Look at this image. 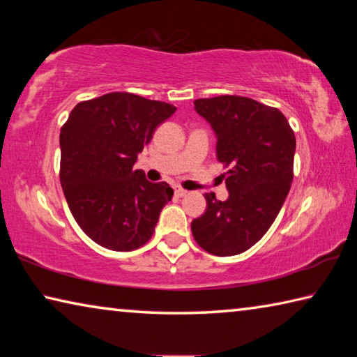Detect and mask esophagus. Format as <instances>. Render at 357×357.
Here are the masks:
<instances>
[{"label":"esophagus","instance_id":"1","mask_svg":"<svg viewBox=\"0 0 357 357\" xmlns=\"http://www.w3.org/2000/svg\"><path fill=\"white\" fill-rule=\"evenodd\" d=\"M174 195L176 197H185L187 195V190H184V189H181V187H176V189H174Z\"/></svg>","mask_w":357,"mask_h":357}]
</instances>
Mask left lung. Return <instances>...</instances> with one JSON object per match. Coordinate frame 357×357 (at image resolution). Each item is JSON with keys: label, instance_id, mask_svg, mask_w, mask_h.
Instances as JSON below:
<instances>
[{"label": "left lung", "instance_id": "8db88e82", "mask_svg": "<svg viewBox=\"0 0 357 357\" xmlns=\"http://www.w3.org/2000/svg\"><path fill=\"white\" fill-rule=\"evenodd\" d=\"M197 113L217 137V159L228 167V200L206 193L208 208L192 220L197 244L217 257L249 250L280 213L293 183L296 137L279 108L241 96L197 99Z\"/></svg>", "mask_w": 357, "mask_h": 357}]
</instances>
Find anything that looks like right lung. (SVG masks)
Masks as SVG:
<instances>
[{
  "mask_svg": "<svg viewBox=\"0 0 357 357\" xmlns=\"http://www.w3.org/2000/svg\"><path fill=\"white\" fill-rule=\"evenodd\" d=\"M174 112L132 93L83 100L70 112L59 134V181L75 222L96 244L130 252L153 236L173 189L149 183L134 164Z\"/></svg>",
  "mask_w": 357,
  "mask_h": 357,
  "instance_id": "1",
  "label": "right lung"
}]
</instances>
